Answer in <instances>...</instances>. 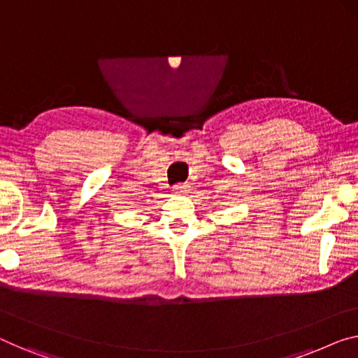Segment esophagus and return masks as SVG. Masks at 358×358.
<instances>
[{"label": "esophagus", "mask_w": 358, "mask_h": 358, "mask_svg": "<svg viewBox=\"0 0 358 358\" xmlns=\"http://www.w3.org/2000/svg\"><path fill=\"white\" fill-rule=\"evenodd\" d=\"M186 189H188V185H177L173 188V193H185Z\"/></svg>", "instance_id": "esophagus-1"}]
</instances>
